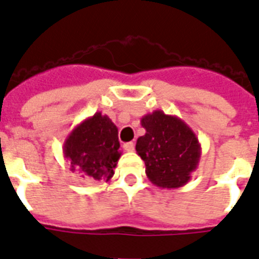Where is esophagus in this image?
<instances>
[{
  "label": "esophagus",
  "instance_id": "34e87169",
  "mask_svg": "<svg viewBox=\"0 0 259 259\" xmlns=\"http://www.w3.org/2000/svg\"><path fill=\"white\" fill-rule=\"evenodd\" d=\"M123 147H124V150H125V151L131 152V151H134V148H135V144H134V142H128V143L124 144Z\"/></svg>",
  "mask_w": 259,
  "mask_h": 259
}]
</instances>
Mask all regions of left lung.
Wrapping results in <instances>:
<instances>
[{
	"label": "left lung",
	"instance_id": "obj_1",
	"mask_svg": "<svg viewBox=\"0 0 259 259\" xmlns=\"http://www.w3.org/2000/svg\"><path fill=\"white\" fill-rule=\"evenodd\" d=\"M140 124L146 134L136 140V152L144 161L148 180L167 189L186 185L201 157V146L193 130L163 111L144 115Z\"/></svg>",
	"mask_w": 259,
	"mask_h": 259
}]
</instances>
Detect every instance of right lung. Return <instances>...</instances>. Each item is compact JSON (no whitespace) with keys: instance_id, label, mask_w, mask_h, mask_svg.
Masks as SVG:
<instances>
[{"instance_id":"obj_1","label":"right lung","mask_w":259,"mask_h":259,"mask_svg":"<svg viewBox=\"0 0 259 259\" xmlns=\"http://www.w3.org/2000/svg\"><path fill=\"white\" fill-rule=\"evenodd\" d=\"M119 132L113 121L101 112L94 113L73 128L63 143V157L70 170L83 178L111 181L121 157Z\"/></svg>"}]
</instances>
